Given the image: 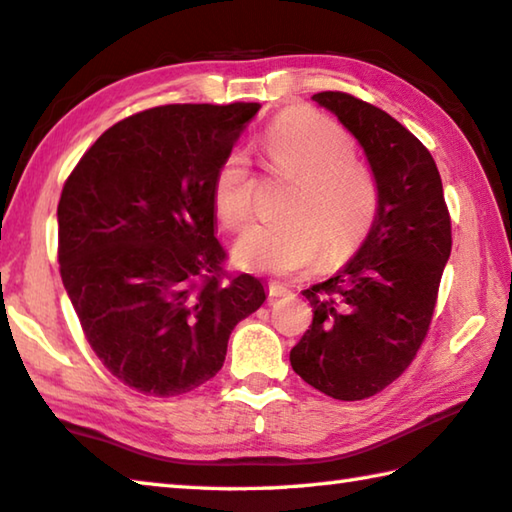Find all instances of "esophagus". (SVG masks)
<instances>
[{
    "mask_svg": "<svg viewBox=\"0 0 512 512\" xmlns=\"http://www.w3.org/2000/svg\"><path fill=\"white\" fill-rule=\"evenodd\" d=\"M268 295H271V297H286V295H291V288H286V286L277 284V282H271V284H268Z\"/></svg>",
    "mask_w": 512,
    "mask_h": 512,
    "instance_id": "1",
    "label": "esophagus"
}]
</instances>
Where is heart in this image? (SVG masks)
<instances>
[{
	"label": "heart",
	"mask_w": 512,
	"mask_h": 512,
	"mask_svg": "<svg viewBox=\"0 0 512 512\" xmlns=\"http://www.w3.org/2000/svg\"><path fill=\"white\" fill-rule=\"evenodd\" d=\"M266 165L293 179L277 224H253L232 248L248 271L295 275L324 257L336 266L360 246L374 224L380 192L371 167L360 161L345 127L315 109H288L262 134ZM212 208L228 230L253 212V174L246 154L230 152L212 179Z\"/></svg>",
	"instance_id": "heart-1"
}]
</instances>
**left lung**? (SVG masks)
Wrapping results in <instances>:
<instances>
[{
	"label": "left lung",
	"instance_id": "1",
	"mask_svg": "<svg viewBox=\"0 0 512 512\" xmlns=\"http://www.w3.org/2000/svg\"><path fill=\"white\" fill-rule=\"evenodd\" d=\"M313 100L365 150L380 203L358 253L302 293L313 322L291 365L322 394L362 401L394 383L423 345L452 250L450 212L432 154L396 118L342 91Z\"/></svg>",
	"mask_w": 512,
	"mask_h": 512
}]
</instances>
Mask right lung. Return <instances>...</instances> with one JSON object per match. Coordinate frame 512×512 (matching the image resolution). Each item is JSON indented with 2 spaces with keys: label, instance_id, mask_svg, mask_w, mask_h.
Here are the masks:
<instances>
[{
  "label": "right lung",
  "instance_id": "1",
  "mask_svg": "<svg viewBox=\"0 0 512 512\" xmlns=\"http://www.w3.org/2000/svg\"><path fill=\"white\" fill-rule=\"evenodd\" d=\"M257 102L165 105L109 127L58 203L62 284L87 342L120 383L179 396L217 376L257 277L224 271L212 179Z\"/></svg>",
  "mask_w": 512,
  "mask_h": 512
}]
</instances>
